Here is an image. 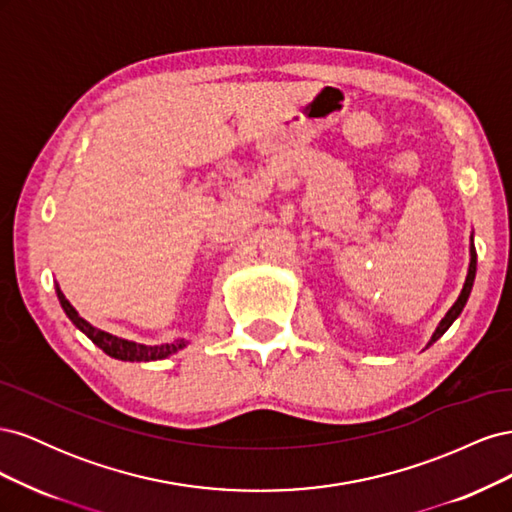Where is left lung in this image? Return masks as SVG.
<instances>
[{"mask_svg":"<svg viewBox=\"0 0 512 512\" xmlns=\"http://www.w3.org/2000/svg\"><path fill=\"white\" fill-rule=\"evenodd\" d=\"M474 277H476V247H474V243H472V245H470V267H468L466 284H463V290H461V294H459V299L455 301V305H453L451 309H448L446 316L440 320L438 329H436V333L431 335L427 348H429L433 342H438V339L448 331V327H451V324L457 320V316L463 312V307H466L468 297H470V292H472V286H474Z\"/></svg>","mask_w":512,"mask_h":512,"instance_id":"obj_1","label":"left lung"}]
</instances>
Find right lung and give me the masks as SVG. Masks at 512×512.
Listing matches in <instances>:
<instances>
[{"mask_svg": "<svg viewBox=\"0 0 512 512\" xmlns=\"http://www.w3.org/2000/svg\"><path fill=\"white\" fill-rule=\"evenodd\" d=\"M57 297H59V303L61 307H64L66 316L76 324V329H81L91 342H94L98 348H102L108 356H113V359H119V361H158V359H166L168 354H173L181 348H185V339H177L175 344H162V346H145V344H134V342H128V339H119L111 333H104L96 327H91V324L87 320H83L79 316V312L68 303V299L64 297V292H61L57 288Z\"/></svg>", "mask_w": 512, "mask_h": 512, "instance_id": "1", "label": "right lung"}]
</instances>
